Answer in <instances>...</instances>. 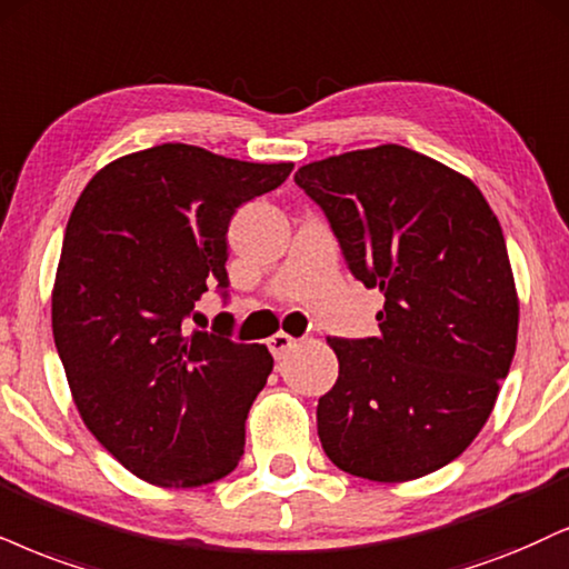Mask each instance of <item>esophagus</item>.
Listing matches in <instances>:
<instances>
[{"mask_svg":"<svg viewBox=\"0 0 569 569\" xmlns=\"http://www.w3.org/2000/svg\"><path fill=\"white\" fill-rule=\"evenodd\" d=\"M296 338H290V335H284V332H277L273 335V338L269 340V350H271V356L273 359H284L287 353H290L292 348H296Z\"/></svg>","mask_w":569,"mask_h":569,"instance_id":"esophagus-1","label":"esophagus"}]
</instances>
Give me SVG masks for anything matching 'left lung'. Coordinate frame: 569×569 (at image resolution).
<instances>
[{"label": "left lung", "mask_w": 569, "mask_h": 569, "mask_svg": "<svg viewBox=\"0 0 569 569\" xmlns=\"http://www.w3.org/2000/svg\"><path fill=\"white\" fill-rule=\"evenodd\" d=\"M350 273L385 296L377 338H329L319 398L325 453L342 472L403 482L446 467L482 430L517 348L501 223L467 177L401 144L298 168Z\"/></svg>", "instance_id": "left-lung-1"}]
</instances>
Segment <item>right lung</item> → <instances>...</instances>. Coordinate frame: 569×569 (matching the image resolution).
Masks as SVG:
<instances>
[{"instance_id": "right-lung-1", "label": "right lung", "mask_w": 569, "mask_h": 569, "mask_svg": "<svg viewBox=\"0 0 569 569\" xmlns=\"http://www.w3.org/2000/svg\"><path fill=\"white\" fill-rule=\"evenodd\" d=\"M192 144L104 166L70 213L52 292V335L83 425L137 478L192 488L237 467L244 419L273 359L266 346L194 329L219 282L234 210L290 177Z\"/></svg>"}]
</instances>
